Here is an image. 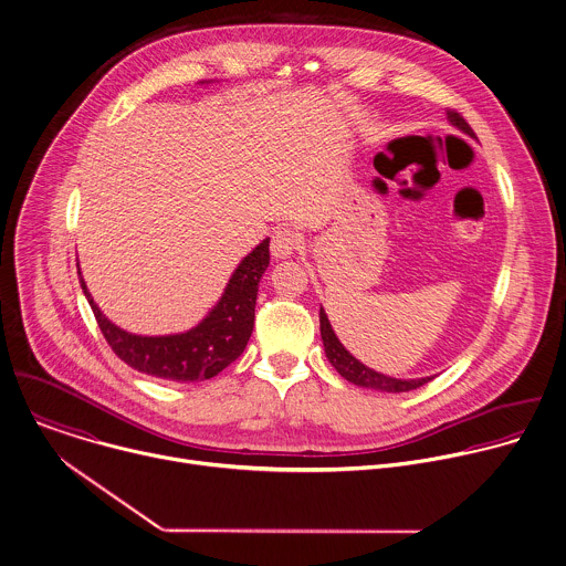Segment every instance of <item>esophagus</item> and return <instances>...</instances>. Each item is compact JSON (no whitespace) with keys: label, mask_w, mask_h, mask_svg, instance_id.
Returning a JSON list of instances; mask_svg holds the SVG:
<instances>
[{"label":"esophagus","mask_w":566,"mask_h":566,"mask_svg":"<svg viewBox=\"0 0 566 566\" xmlns=\"http://www.w3.org/2000/svg\"><path fill=\"white\" fill-rule=\"evenodd\" d=\"M300 233H295L293 229H280L273 233V240H271V255L275 260H286L295 253V249H300Z\"/></svg>","instance_id":"obj_1"}]
</instances>
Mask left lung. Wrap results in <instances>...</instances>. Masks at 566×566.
<instances>
[{"label": "left lung", "instance_id": "left-lung-1", "mask_svg": "<svg viewBox=\"0 0 566 566\" xmlns=\"http://www.w3.org/2000/svg\"><path fill=\"white\" fill-rule=\"evenodd\" d=\"M448 120L459 127L463 134L474 136L472 127L465 123V118L459 112H448ZM319 333H322V342H324V353L326 359L333 364V368L350 384L359 386V388H370V390H379V392H410L421 388L423 384L432 381L434 377H421V379H397V377H388L384 373H377L373 368H368L366 364H361L357 357H353L346 346L339 342V337L335 335L331 319L326 315L324 308H319Z\"/></svg>", "mask_w": 566, "mask_h": 566}]
</instances>
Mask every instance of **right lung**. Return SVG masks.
Wrapping results in <instances>:
<instances>
[{
  "label": "right lung",
  "mask_w": 566,
  "mask_h": 566,
  "mask_svg": "<svg viewBox=\"0 0 566 566\" xmlns=\"http://www.w3.org/2000/svg\"><path fill=\"white\" fill-rule=\"evenodd\" d=\"M269 266V238H264L231 273L216 306L189 331L174 335H136L109 322L92 300L85 280L78 282L98 328L112 350L129 368L165 381H205L235 361L249 344L255 322L258 286Z\"/></svg>",
  "instance_id": "right-lung-1"
}]
</instances>
